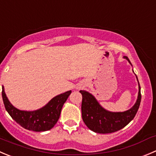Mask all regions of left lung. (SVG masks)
I'll list each match as a JSON object with an SVG mask.
<instances>
[{
	"label": "left lung",
	"mask_w": 156,
	"mask_h": 156,
	"mask_svg": "<svg viewBox=\"0 0 156 156\" xmlns=\"http://www.w3.org/2000/svg\"><path fill=\"white\" fill-rule=\"evenodd\" d=\"M124 58L130 63L127 57L124 56ZM79 92L82 95L81 113L83 121L90 130L98 133H111L125 127L136 116L141 101L140 84L136 102L132 108L125 112L113 113L107 111L101 107L94 97L90 93L85 90H80Z\"/></svg>",
	"instance_id": "left-lung-1"
}]
</instances>
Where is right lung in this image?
<instances>
[{
    "label": "right lung",
    "instance_id": "obj_1",
    "mask_svg": "<svg viewBox=\"0 0 156 156\" xmlns=\"http://www.w3.org/2000/svg\"><path fill=\"white\" fill-rule=\"evenodd\" d=\"M72 90L61 94L52 98L45 107L34 111L20 110L13 107L2 89V98L6 110L12 118L22 127L35 132H43L52 129L59 118L63 104Z\"/></svg>",
    "mask_w": 156,
    "mask_h": 156
}]
</instances>
